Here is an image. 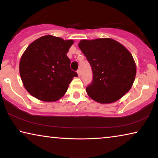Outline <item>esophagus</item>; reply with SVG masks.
I'll return each instance as SVG.
<instances>
[{"instance_id": "1", "label": "esophagus", "mask_w": 158, "mask_h": 158, "mask_svg": "<svg viewBox=\"0 0 158 158\" xmlns=\"http://www.w3.org/2000/svg\"><path fill=\"white\" fill-rule=\"evenodd\" d=\"M77 75H78V76H79V77L81 76V71H80V70H78L77 71Z\"/></svg>"}]
</instances>
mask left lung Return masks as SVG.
I'll list each match as a JSON object with an SVG mask.
<instances>
[{
  "instance_id": "1",
  "label": "left lung",
  "mask_w": 158,
  "mask_h": 158,
  "mask_svg": "<svg viewBox=\"0 0 158 158\" xmlns=\"http://www.w3.org/2000/svg\"><path fill=\"white\" fill-rule=\"evenodd\" d=\"M79 48L91 67L93 80L86 87L92 99L109 103L122 98L135 81L136 65L130 52L112 39L81 40Z\"/></svg>"
}]
</instances>
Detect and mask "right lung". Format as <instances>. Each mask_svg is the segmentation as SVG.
Segmentation results:
<instances>
[{
    "instance_id": "1",
    "label": "right lung",
    "mask_w": 158,
    "mask_h": 158,
    "mask_svg": "<svg viewBox=\"0 0 158 158\" xmlns=\"http://www.w3.org/2000/svg\"><path fill=\"white\" fill-rule=\"evenodd\" d=\"M73 40L46 35L29 44L20 60L19 72L28 92L43 101H55L65 94L76 72L67 56Z\"/></svg>"
}]
</instances>
